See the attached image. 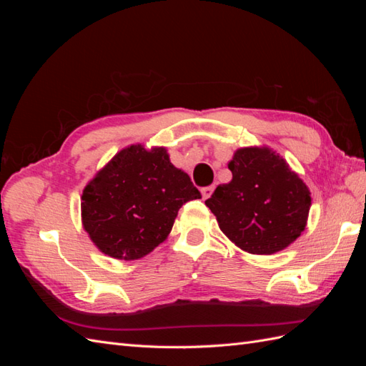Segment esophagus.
<instances>
[{
    "mask_svg": "<svg viewBox=\"0 0 366 366\" xmlns=\"http://www.w3.org/2000/svg\"><path fill=\"white\" fill-rule=\"evenodd\" d=\"M212 192H214V186H206V187H202V195H203L204 200H206V198H209L210 195H212Z\"/></svg>",
    "mask_w": 366,
    "mask_h": 366,
    "instance_id": "1",
    "label": "esophagus"
}]
</instances>
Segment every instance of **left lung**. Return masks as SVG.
Returning a JSON list of instances; mask_svg holds the SVG:
<instances>
[{
	"label": "left lung",
	"mask_w": 366,
	"mask_h": 366,
	"mask_svg": "<svg viewBox=\"0 0 366 366\" xmlns=\"http://www.w3.org/2000/svg\"><path fill=\"white\" fill-rule=\"evenodd\" d=\"M232 180L206 206L235 244L254 254L285 249L302 234L312 198L305 183L269 148H241L229 162Z\"/></svg>",
	"instance_id": "1"
}]
</instances>
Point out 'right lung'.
Masks as SVG:
<instances>
[{"instance_id": "right-lung-1", "label": "right lung", "mask_w": 366, "mask_h": 366, "mask_svg": "<svg viewBox=\"0 0 366 366\" xmlns=\"http://www.w3.org/2000/svg\"><path fill=\"white\" fill-rule=\"evenodd\" d=\"M202 198L164 148L122 149L86 184L82 223L99 250L117 259L145 257L166 239L179 209Z\"/></svg>"}]
</instances>
